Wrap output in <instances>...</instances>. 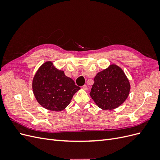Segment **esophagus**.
Masks as SVG:
<instances>
[{
    "mask_svg": "<svg viewBox=\"0 0 160 160\" xmlns=\"http://www.w3.org/2000/svg\"><path fill=\"white\" fill-rule=\"evenodd\" d=\"M82 88H83V89L84 90H88V86H87L86 85H84L83 87H82Z\"/></svg>",
    "mask_w": 160,
    "mask_h": 160,
    "instance_id": "esophagus-1",
    "label": "esophagus"
}]
</instances>
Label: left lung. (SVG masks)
Returning a JSON list of instances; mask_svg holds the SVG:
<instances>
[{"instance_id": "left-lung-1", "label": "left lung", "mask_w": 160, "mask_h": 160, "mask_svg": "<svg viewBox=\"0 0 160 160\" xmlns=\"http://www.w3.org/2000/svg\"><path fill=\"white\" fill-rule=\"evenodd\" d=\"M130 84L123 70L116 65L98 72L94 78L90 95L99 108L111 110L126 100Z\"/></svg>"}]
</instances>
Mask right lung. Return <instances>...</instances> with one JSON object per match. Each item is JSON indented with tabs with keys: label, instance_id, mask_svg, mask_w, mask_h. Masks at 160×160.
Instances as JSON below:
<instances>
[{
	"label": "right lung",
	"instance_id": "obj_1",
	"mask_svg": "<svg viewBox=\"0 0 160 160\" xmlns=\"http://www.w3.org/2000/svg\"><path fill=\"white\" fill-rule=\"evenodd\" d=\"M32 87L38 103L44 108L55 111L65 109L72 96L80 89L73 80L67 77L63 71L55 68L51 61L39 67Z\"/></svg>",
	"mask_w": 160,
	"mask_h": 160
}]
</instances>
